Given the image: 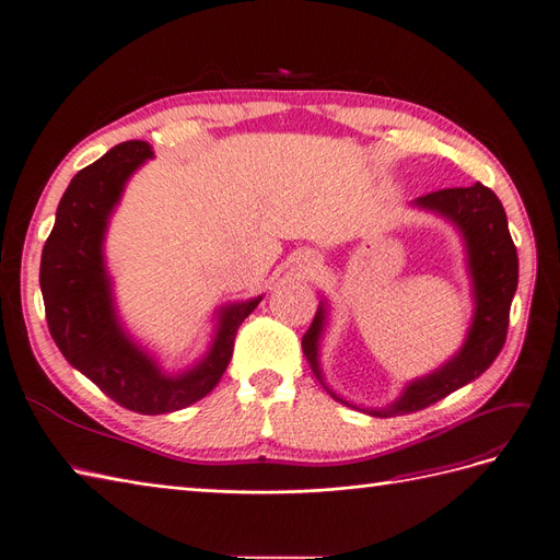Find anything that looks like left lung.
Wrapping results in <instances>:
<instances>
[{"label":"left lung","mask_w":560,"mask_h":560,"mask_svg":"<svg viewBox=\"0 0 560 560\" xmlns=\"http://www.w3.org/2000/svg\"><path fill=\"white\" fill-rule=\"evenodd\" d=\"M418 205L445 214L462 228L468 246L470 275L475 281V318L468 339L459 355L450 360L431 376L420 378L406 387L404 397L389 408L369 410V416L395 418L404 412H416L452 395L464 387L499 358L508 339L510 304L520 279V258L508 231L503 205L489 186L472 184L466 189H441L418 198ZM323 329V308L302 337L304 358L318 376V339ZM320 378V376H318Z\"/></svg>","instance_id":"obj_1"}]
</instances>
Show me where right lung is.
Listing matches in <instances>:
<instances>
[{
  "label": "right lung",
  "instance_id": "1",
  "mask_svg": "<svg viewBox=\"0 0 560 560\" xmlns=\"http://www.w3.org/2000/svg\"><path fill=\"white\" fill-rule=\"evenodd\" d=\"M150 156L148 142H121L71 179L40 256L38 281L48 329L61 355L119 406L140 416H161L191 406L217 387L233 358L237 327L260 298L223 308L212 353L182 376L161 374L124 337L113 314L101 242L124 182Z\"/></svg>",
  "mask_w": 560,
  "mask_h": 560
}]
</instances>
